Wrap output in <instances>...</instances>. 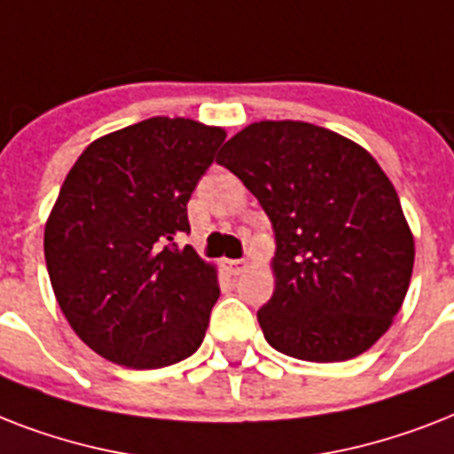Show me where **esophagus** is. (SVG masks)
Returning <instances> with one entry per match:
<instances>
[{"label": "esophagus", "mask_w": 454, "mask_h": 454, "mask_svg": "<svg viewBox=\"0 0 454 454\" xmlns=\"http://www.w3.org/2000/svg\"><path fill=\"white\" fill-rule=\"evenodd\" d=\"M247 266L249 263L245 262V259H226V262H223V269H226L231 276H240V273L247 270Z\"/></svg>", "instance_id": "34e87169"}]
</instances>
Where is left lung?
<instances>
[{
	"label": "left lung",
	"mask_w": 454,
	"mask_h": 454,
	"mask_svg": "<svg viewBox=\"0 0 454 454\" xmlns=\"http://www.w3.org/2000/svg\"><path fill=\"white\" fill-rule=\"evenodd\" d=\"M216 162L273 223L276 290L256 313L266 341L310 363L365 353L401 310L415 263V238L377 160L316 124L263 120Z\"/></svg>",
	"instance_id": "8db88e82"
}]
</instances>
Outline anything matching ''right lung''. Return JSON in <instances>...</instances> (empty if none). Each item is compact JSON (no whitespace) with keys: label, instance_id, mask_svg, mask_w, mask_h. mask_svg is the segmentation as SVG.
<instances>
[{"label":"right lung","instance_id":"right-lung-1","mask_svg":"<svg viewBox=\"0 0 454 454\" xmlns=\"http://www.w3.org/2000/svg\"><path fill=\"white\" fill-rule=\"evenodd\" d=\"M223 138L221 127L151 117L96 138L67 171L46 219V269L74 334L110 363L155 370L202 344L216 266L176 240Z\"/></svg>","mask_w":454,"mask_h":454}]
</instances>
